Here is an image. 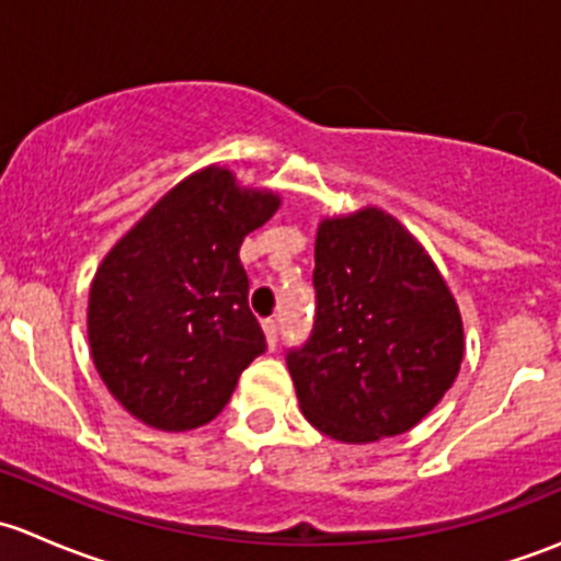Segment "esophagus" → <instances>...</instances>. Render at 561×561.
<instances>
[{"instance_id":"34e87169","label":"esophagus","mask_w":561,"mask_h":561,"mask_svg":"<svg viewBox=\"0 0 561 561\" xmlns=\"http://www.w3.org/2000/svg\"><path fill=\"white\" fill-rule=\"evenodd\" d=\"M263 331H265V339H268V347H276V342H279V322L276 320H263Z\"/></svg>"}]
</instances>
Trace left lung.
Wrapping results in <instances>:
<instances>
[{"instance_id": "8db88e82", "label": "left lung", "mask_w": 561, "mask_h": 561, "mask_svg": "<svg viewBox=\"0 0 561 561\" xmlns=\"http://www.w3.org/2000/svg\"><path fill=\"white\" fill-rule=\"evenodd\" d=\"M314 325L287 369L312 426L375 443L415 426L454 386L461 314L423 247L380 208L325 219L314 244Z\"/></svg>"}]
</instances>
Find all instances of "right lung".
<instances>
[{
  "label": "right lung",
  "mask_w": 561,
  "mask_h": 561,
  "mask_svg": "<svg viewBox=\"0 0 561 561\" xmlns=\"http://www.w3.org/2000/svg\"><path fill=\"white\" fill-rule=\"evenodd\" d=\"M276 206L274 192H247L225 168H206L107 252L89 293V344L124 410L165 432L222 412L265 353L239 249Z\"/></svg>",
  "instance_id": "right-lung-1"
}]
</instances>
